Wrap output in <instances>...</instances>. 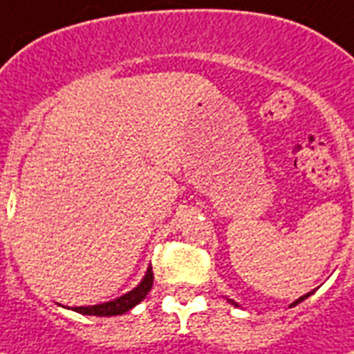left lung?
I'll return each instance as SVG.
<instances>
[{"mask_svg": "<svg viewBox=\"0 0 354 354\" xmlns=\"http://www.w3.org/2000/svg\"><path fill=\"white\" fill-rule=\"evenodd\" d=\"M308 297H309V293H308V295H304V297H300L299 300H295V302H291V306H289V308H293V306H297V304H300V302H302V300L308 299ZM226 300H227V302H230V304H232V306H235V308H241V306H239V304H236L235 300H232V299H226Z\"/></svg>", "mask_w": 354, "mask_h": 354, "instance_id": "8db88e82", "label": "left lung"}]
</instances>
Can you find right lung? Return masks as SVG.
<instances>
[{"instance_id": "add662e5", "label": "right lung", "mask_w": 354, "mask_h": 354, "mask_svg": "<svg viewBox=\"0 0 354 354\" xmlns=\"http://www.w3.org/2000/svg\"><path fill=\"white\" fill-rule=\"evenodd\" d=\"M153 284V273H151V266L146 270V275L142 277V280L137 284V288H133L131 291L124 293L122 297L115 300H110V302L99 304V306H90V308H68V306H63L66 309H72V311H77L81 315H93V317H112V315H122L130 311L131 308H136L137 304L142 302L146 299V295L151 289ZM61 306V304H59Z\"/></svg>"}]
</instances>
